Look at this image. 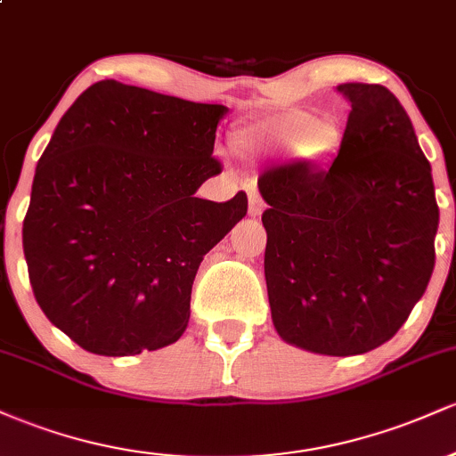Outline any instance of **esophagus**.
<instances>
[{
	"label": "esophagus",
	"instance_id": "1",
	"mask_svg": "<svg viewBox=\"0 0 456 456\" xmlns=\"http://www.w3.org/2000/svg\"><path fill=\"white\" fill-rule=\"evenodd\" d=\"M264 212V201H261L259 192H250L248 195V214L250 216H259V214Z\"/></svg>",
	"mask_w": 456,
	"mask_h": 456
}]
</instances>
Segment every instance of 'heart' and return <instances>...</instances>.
<instances>
[{
    "mask_svg": "<svg viewBox=\"0 0 456 456\" xmlns=\"http://www.w3.org/2000/svg\"><path fill=\"white\" fill-rule=\"evenodd\" d=\"M341 141L343 130L337 119H315L311 113L294 109V111L272 115V118L238 130L233 137V145L235 151L242 156L294 145L297 159L322 162L341 148Z\"/></svg>",
    "mask_w": 456,
    "mask_h": 456,
    "instance_id": "heart-1",
    "label": "heart"
}]
</instances>
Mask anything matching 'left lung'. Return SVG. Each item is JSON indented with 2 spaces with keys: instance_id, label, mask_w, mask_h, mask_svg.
I'll list each match as a JSON object with an SVG mask.
<instances>
[{
  "instance_id": "left-lung-1",
  "label": "left lung",
  "mask_w": 456,
  "mask_h": 456,
  "mask_svg": "<svg viewBox=\"0 0 456 456\" xmlns=\"http://www.w3.org/2000/svg\"><path fill=\"white\" fill-rule=\"evenodd\" d=\"M352 102L330 167L297 160L259 175L272 322L282 341L323 355L390 341L436 265L431 165L388 87L343 83Z\"/></svg>"
}]
</instances>
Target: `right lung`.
Wrapping results in <instances>:
<instances>
[{"mask_svg": "<svg viewBox=\"0 0 456 456\" xmlns=\"http://www.w3.org/2000/svg\"><path fill=\"white\" fill-rule=\"evenodd\" d=\"M227 107L104 78L57 124L36 167L23 253L36 302L86 352L175 343L203 255L242 221L246 192L195 197Z\"/></svg>", "mask_w": 456, "mask_h": 456, "instance_id": "add662e5", "label": "right lung"}]
</instances>
